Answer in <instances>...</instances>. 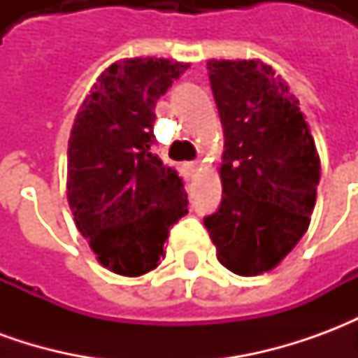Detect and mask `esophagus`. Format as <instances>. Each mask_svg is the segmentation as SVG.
<instances>
[{"label": "esophagus", "instance_id": "esophagus-1", "mask_svg": "<svg viewBox=\"0 0 358 358\" xmlns=\"http://www.w3.org/2000/svg\"><path fill=\"white\" fill-rule=\"evenodd\" d=\"M201 161H194V163H189V169H192V171H201Z\"/></svg>", "mask_w": 358, "mask_h": 358}]
</instances>
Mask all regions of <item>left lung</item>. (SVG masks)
Listing matches in <instances>:
<instances>
[{"label":"left lung","mask_w":358,"mask_h":358,"mask_svg":"<svg viewBox=\"0 0 358 358\" xmlns=\"http://www.w3.org/2000/svg\"><path fill=\"white\" fill-rule=\"evenodd\" d=\"M224 153L222 201L203 218L217 259L240 276L272 270L310 224L320 159L299 99L263 61L210 59Z\"/></svg>","instance_id":"1"}]
</instances>
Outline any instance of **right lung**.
I'll list each match as a JSON object with an SVG mask.
<instances>
[{"mask_svg": "<svg viewBox=\"0 0 358 358\" xmlns=\"http://www.w3.org/2000/svg\"><path fill=\"white\" fill-rule=\"evenodd\" d=\"M187 66L157 57L117 61L74 118L69 205L97 261L120 276L157 268L169 230L187 215L184 182L153 153L157 99Z\"/></svg>", "mask_w": 358, "mask_h": 358, "instance_id": "obj_1", "label": "right lung"}]
</instances>
